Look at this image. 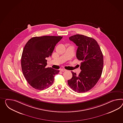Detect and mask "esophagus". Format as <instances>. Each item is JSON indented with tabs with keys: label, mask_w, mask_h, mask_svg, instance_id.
<instances>
[{
	"label": "esophagus",
	"mask_w": 123,
	"mask_h": 123,
	"mask_svg": "<svg viewBox=\"0 0 123 123\" xmlns=\"http://www.w3.org/2000/svg\"><path fill=\"white\" fill-rule=\"evenodd\" d=\"M67 70L66 69H61L60 71H62V72H64V71H66Z\"/></svg>",
	"instance_id": "esophagus-1"
}]
</instances>
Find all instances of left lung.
Returning <instances> with one entry per match:
<instances>
[{"instance_id": "left-lung-1", "label": "left lung", "mask_w": 123, "mask_h": 123, "mask_svg": "<svg viewBox=\"0 0 123 123\" xmlns=\"http://www.w3.org/2000/svg\"><path fill=\"white\" fill-rule=\"evenodd\" d=\"M69 39L78 46L76 57L81 61V72L79 75L71 72L72 78L68 80V84L78 93H83L93 88L101 77L104 57L97 42L94 39L82 35H74Z\"/></svg>"}]
</instances>
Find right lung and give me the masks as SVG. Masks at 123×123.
I'll use <instances>...</instances> for the list:
<instances>
[{
  "instance_id": "add662e5",
  "label": "right lung",
  "mask_w": 123,
  "mask_h": 123,
  "mask_svg": "<svg viewBox=\"0 0 123 123\" xmlns=\"http://www.w3.org/2000/svg\"><path fill=\"white\" fill-rule=\"evenodd\" d=\"M61 36L33 37L28 41L23 51L21 64L25 79L33 88L43 90L53 83L59 70L46 68V58L50 57Z\"/></svg>"
}]
</instances>
